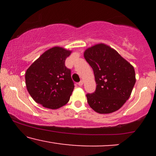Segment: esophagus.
I'll return each mask as SVG.
<instances>
[{
  "label": "esophagus",
  "mask_w": 156,
  "mask_h": 156,
  "mask_svg": "<svg viewBox=\"0 0 156 156\" xmlns=\"http://www.w3.org/2000/svg\"><path fill=\"white\" fill-rule=\"evenodd\" d=\"M83 80H81L79 82V83H78V86H80V87H82V86H83Z\"/></svg>",
  "instance_id": "esophagus-1"
}]
</instances>
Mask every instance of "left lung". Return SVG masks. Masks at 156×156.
Wrapping results in <instances>:
<instances>
[{
  "label": "left lung",
  "instance_id": "1",
  "mask_svg": "<svg viewBox=\"0 0 156 156\" xmlns=\"http://www.w3.org/2000/svg\"><path fill=\"white\" fill-rule=\"evenodd\" d=\"M83 56L92 68L97 84L95 92L87 94L89 106L99 114L119 110L135 85L133 67L117 51L103 43L88 48Z\"/></svg>",
  "mask_w": 156,
  "mask_h": 156
}]
</instances>
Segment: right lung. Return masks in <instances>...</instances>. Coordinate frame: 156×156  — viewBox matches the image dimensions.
<instances>
[{
    "instance_id": "1",
    "label": "right lung",
    "mask_w": 156,
    "mask_h": 156,
    "mask_svg": "<svg viewBox=\"0 0 156 156\" xmlns=\"http://www.w3.org/2000/svg\"><path fill=\"white\" fill-rule=\"evenodd\" d=\"M71 53L55 46L44 52L28 68L25 76L26 88L36 103L57 109L69 101L75 86L65 60Z\"/></svg>"
}]
</instances>
